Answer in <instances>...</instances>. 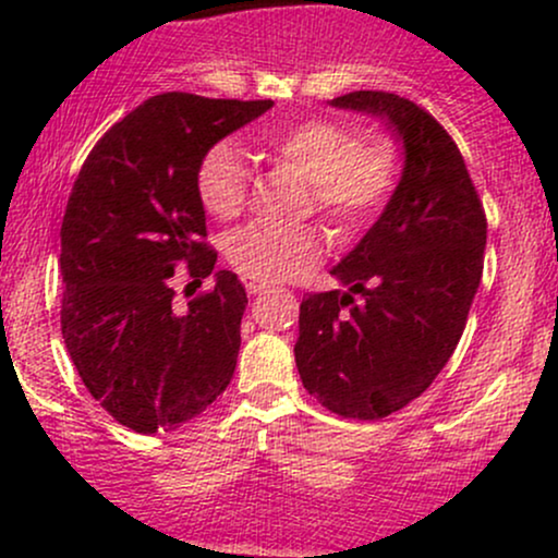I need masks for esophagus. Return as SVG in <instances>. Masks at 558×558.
I'll return each mask as SVG.
<instances>
[{
    "instance_id": "1",
    "label": "esophagus",
    "mask_w": 558,
    "mask_h": 558,
    "mask_svg": "<svg viewBox=\"0 0 558 558\" xmlns=\"http://www.w3.org/2000/svg\"><path fill=\"white\" fill-rule=\"evenodd\" d=\"M243 286H246V291L252 293V296H262V293H265L267 288H270V286L259 283V280H243Z\"/></svg>"
}]
</instances>
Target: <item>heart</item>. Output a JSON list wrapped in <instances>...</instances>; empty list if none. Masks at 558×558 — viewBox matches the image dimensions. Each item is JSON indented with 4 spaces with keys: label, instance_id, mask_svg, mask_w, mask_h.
Instances as JSON below:
<instances>
[{
    "label": "heart",
    "instance_id": "b5f03b06",
    "mask_svg": "<svg viewBox=\"0 0 558 558\" xmlns=\"http://www.w3.org/2000/svg\"><path fill=\"white\" fill-rule=\"evenodd\" d=\"M262 149L278 168L306 181L301 213H317L338 235H356L383 213L399 183V149L386 136H356L338 120L312 118L272 128ZM196 194L217 220H233L248 196V168L228 141L209 146L196 168ZM323 233L315 226L254 222L235 230L226 257L235 272L259 283H280L310 270L323 257Z\"/></svg>",
    "mask_w": 558,
    "mask_h": 558
}]
</instances>
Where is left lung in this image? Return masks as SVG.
Wrapping results in <instances>:
<instances>
[{
	"mask_svg": "<svg viewBox=\"0 0 558 558\" xmlns=\"http://www.w3.org/2000/svg\"><path fill=\"white\" fill-rule=\"evenodd\" d=\"M330 105L386 120L403 141V172L375 226L330 270L349 291L301 301L293 354L325 409L383 420L451 360L483 278L488 220L462 151L430 112L388 92Z\"/></svg>",
	"mask_w": 558,
	"mask_h": 558,
	"instance_id": "8db88e82",
	"label": "left lung"
}]
</instances>
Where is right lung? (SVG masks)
I'll list each match as a JSON object with an SVG mask.
<instances>
[{"mask_svg":"<svg viewBox=\"0 0 558 558\" xmlns=\"http://www.w3.org/2000/svg\"><path fill=\"white\" fill-rule=\"evenodd\" d=\"M270 99L159 94L105 133L73 183L62 217V338L83 386L120 425L175 430L233 377L248 299L233 272L189 310L170 278L198 286L217 252L196 194L209 146L252 123Z\"/></svg>","mask_w":558,"mask_h":558,"instance_id":"1","label":"right lung"}]
</instances>
